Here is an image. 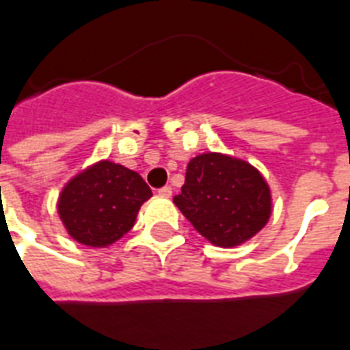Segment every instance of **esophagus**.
I'll return each mask as SVG.
<instances>
[{
  "label": "esophagus",
  "mask_w": 350,
  "mask_h": 350,
  "mask_svg": "<svg viewBox=\"0 0 350 350\" xmlns=\"http://www.w3.org/2000/svg\"><path fill=\"white\" fill-rule=\"evenodd\" d=\"M159 195H161V197H172V188H170V186H164V188L159 189Z\"/></svg>",
  "instance_id": "obj_1"
}]
</instances>
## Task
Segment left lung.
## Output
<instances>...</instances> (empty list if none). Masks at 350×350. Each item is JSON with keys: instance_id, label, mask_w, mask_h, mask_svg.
<instances>
[{"instance_id": "left-lung-1", "label": "left lung", "mask_w": 350, "mask_h": 350, "mask_svg": "<svg viewBox=\"0 0 350 350\" xmlns=\"http://www.w3.org/2000/svg\"><path fill=\"white\" fill-rule=\"evenodd\" d=\"M173 202L202 237L223 248L254 237L272 213L270 188L261 173L221 153H202L188 162Z\"/></svg>"}]
</instances>
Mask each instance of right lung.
I'll list each match as a JSON object with an SVG mask.
<instances>
[{"instance_id": "right-lung-1", "label": "right lung", "mask_w": 350, "mask_h": 350, "mask_svg": "<svg viewBox=\"0 0 350 350\" xmlns=\"http://www.w3.org/2000/svg\"><path fill=\"white\" fill-rule=\"evenodd\" d=\"M150 197V186L137 172L100 161L65 184L58 213L72 239L105 248L133 228L140 206Z\"/></svg>"}]
</instances>
